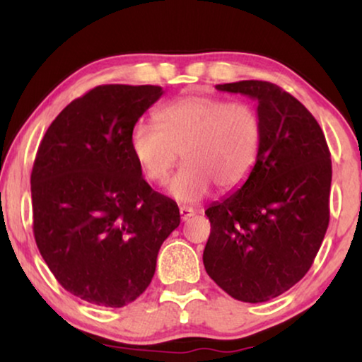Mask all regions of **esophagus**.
Instances as JSON below:
<instances>
[{
  "mask_svg": "<svg viewBox=\"0 0 362 362\" xmlns=\"http://www.w3.org/2000/svg\"><path fill=\"white\" fill-rule=\"evenodd\" d=\"M180 214H181V221H189L192 216H196V211L189 206H181L180 207Z\"/></svg>",
  "mask_w": 362,
  "mask_h": 362,
  "instance_id": "obj_1",
  "label": "esophagus"
}]
</instances>
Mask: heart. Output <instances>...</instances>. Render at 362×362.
Returning <instances> with one entry per match:
<instances>
[{"label":"heart","mask_w":362,"mask_h":362,"mask_svg":"<svg viewBox=\"0 0 362 362\" xmlns=\"http://www.w3.org/2000/svg\"><path fill=\"white\" fill-rule=\"evenodd\" d=\"M264 145V123L249 103L209 95H187L156 113V125L138 122L130 146L148 181L163 185L177 158L185 165L168 192L180 202H196L212 185L239 187L254 171Z\"/></svg>","instance_id":"b5f03b06"}]
</instances>
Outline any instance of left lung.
<instances>
[{
    "mask_svg": "<svg viewBox=\"0 0 362 362\" xmlns=\"http://www.w3.org/2000/svg\"><path fill=\"white\" fill-rule=\"evenodd\" d=\"M257 100L260 158L235 192L211 204L202 262L232 298L262 303L310 270L329 224L331 155L325 133L293 95L272 82L222 83Z\"/></svg>",
    "mask_w": 362,
    "mask_h": 362,
    "instance_id": "obj_1",
    "label": "left lung"
}]
</instances>
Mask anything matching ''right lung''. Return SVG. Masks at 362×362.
I'll use <instances>...</instances> for the list:
<instances>
[{
  "instance_id": "obj_1",
  "label": "right lung",
  "mask_w": 362,
  "mask_h": 362,
  "mask_svg": "<svg viewBox=\"0 0 362 362\" xmlns=\"http://www.w3.org/2000/svg\"><path fill=\"white\" fill-rule=\"evenodd\" d=\"M158 86H98L56 117L31 173L33 230L56 280L88 303L122 308L155 275L180 209L153 191L130 133Z\"/></svg>"
}]
</instances>
